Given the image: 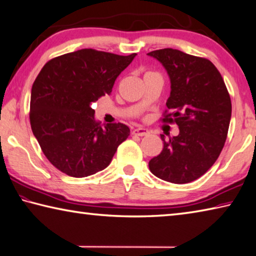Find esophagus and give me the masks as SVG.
Returning <instances> with one entry per match:
<instances>
[{
	"label": "esophagus",
	"instance_id": "1",
	"mask_svg": "<svg viewBox=\"0 0 256 256\" xmlns=\"http://www.w3.org/2000/svg\"><path fill=\"white\" fill-rule=\"evenodd\" d=\"M132 134H133V136H146L148 134V131L146 128H134Z\"/></svg>",
	"mask_w": 256,
	"mask_h": 256
}]
</instances>
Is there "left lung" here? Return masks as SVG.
Listing matches in <instances>:
<instances>
[{
	"mask_svg": "<svg viewBox=\"0 0 256 256\" xmlns=\"http://www.w3.org/2000/svg\"><path fill=\"white\" fill-rule=\"evenodd\" d=\"M164 64L171 92L164 123L179 126L166 140L159 156L148 162L151 172L172 184L200 178L220 156L228 133L232 103L224 80L210 60L166 48L148 54Z\"/></svg>",
	"mask_w": 256,
	"mask_h": 256,
	"instance_id": "8db88e82",
	"label": "left lung"
}]
</instances>
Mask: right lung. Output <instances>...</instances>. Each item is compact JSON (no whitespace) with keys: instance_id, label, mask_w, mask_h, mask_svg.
Returning <instances> with one entry per match:
<instances>
[{"instance_id":"right-lung-1","label":"right lung","mask_w":256,"mask_h":256,"mask_svg":"<svg viewBox=\"0 0 256 256\" xmlns=\"http://www.w3.org/2000/svg\"><path fill=\"white\" fill-rule=\"evenodd\" d=\"M136 54L82 49L52 58L32 85L30 124L50 164L74 178L105 169L130 136L123 123L102 125L90 103L112 92Z\"/></svg>"}]
</instances>
